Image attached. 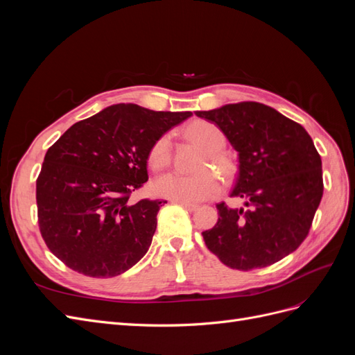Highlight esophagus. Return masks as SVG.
I'll return each instance as SVG.
<instances>
[{
    "mask_svg": "<svg viewBox=\"0 0 355 355\" xmlns=\"http://www.w3.org/2000/svg\"><path fill=\"white\" fill-rule=\"evenodd\" d=\"M175 202H179L180 206H184L189 211H194V210H197L200 207L198 204H196V202H187V201H175Z\"/></svg>",
    "mask_w": 355,
    "mask_h": 355,
    "instance_id": "esophagus-1",
    "label": "esophagus"
}]
</instances>
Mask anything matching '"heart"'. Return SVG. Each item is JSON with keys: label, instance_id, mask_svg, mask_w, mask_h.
Returning a JSON list of instances; mask_svg holds the SVG:
<instances>
[{"label": "heart", "instance_id": "b5f03b06", "mask_svg": "<svg viewBox=\"0 0 355 355\" xmlns=\"http://www.w3.org/2000/svg\"><path fill=\"white\" fill-rule=\"evenodd\" d=\"M185 135L204 149L197 163V173H167L154 182V191L159 197L173 201H202L218 194L222 188L220 178L213 170L214 166L225 178L234 173L232 161L220 151L225 146V135L218 125L209 121H194L187 125ZM171 159V139L168 135L158 137L148 155V163L154 170H163Z\"/></svg>", "mask_w": 355, "mask_h": 355}]
</instances>
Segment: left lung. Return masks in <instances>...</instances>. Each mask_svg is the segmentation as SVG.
I'll return each mask as SVG.
<instances>
[{
  "label": "left lung",
  "instance_id": "left-lung-1",
  "mask_svg": "<svg viewBox=\"0 0 355 355\" xmlns=\"http://www.w3.org/2000/svg\"><path fill=\"white\" fill-rule=\"evenodd\" d=\"M196 115L216 124L239 153L231 197L244 200L240 209L218 204L216 225L202 232L207 249L241 271L272 265L295 252L323 197L321 158L313 139L300 124L257 102Z\"/></svg>",
  "mask_w": 355,
  "mask_h": 355
}]
</instances>
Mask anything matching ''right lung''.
Listing matches in <instances>:
<instances>
[{
  "label": "right lung",
  "mask_w": 355,
  "mask_h": 355,
  "mask_svg": "<svg viewBox=\"0 0 355 355\" xmlns=\"http://www.w3.org/2000/svg\"><path fill=\"white\" fill-rule=\"evenodd\" d=\"M191 115L118 103L71 125L49 148L37 179L40 231L51 253L94 278L141 261L167 201L128 198L148 180L157 139Z\"/></svg>",
  "instance_id": "1"
}]
</instances>
